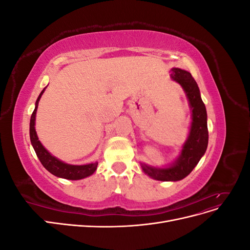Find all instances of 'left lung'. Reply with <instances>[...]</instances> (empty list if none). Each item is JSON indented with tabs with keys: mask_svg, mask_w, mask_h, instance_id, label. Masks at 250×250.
I'll return each instance as SVG.
<instances>
[{
	"mask_svg": "<svg viewBox=\"0 0 250 250\" xmlns=\"http://www.w3.org/2000/svg\"><path fill=\"white\" fill-rule=\"evenodd\" d=\"M171 77L183 86L192 108V125L188 138L181 150L178 160L169 168H152L143 165V170L150 177L163 181H177L190 174L206 153L208 143L207 109L199 87L192 75L181 69L174 67Z\"/></svg>",
	"mask_w": 250,
	"mask_h": 250,
	"instance_id": "obj_1",
	"label": "left lung"
}]
</instances>
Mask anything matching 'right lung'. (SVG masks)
Instances as JSON below:
<instances>
[{"mask_svg": "<svg viewBox=\"0 0 250 250\" xmlns=\"http://www.w3.org/2000/svg\"><path fill=\"white\" fill-rule=\"evenodd\" d=\"M44 88L42 90L39 98H37L35 103V108L31 115V119H30V140H31V144L34 148L35 153L41 161L42 165L46 168L53 175L57 177H62L65 179L71 180H78L84 177H87L96 171L98 163L88 164V165H82V166H74V165H67L62 162L57 160L56 157L51 155L48 151L44 149V147L42 145V143L39 141L37 134L35 131V115L36 109L39 106V101L43 93Z\"/></svg>", "mask_w": 250, "mask_h": 250, "instance_id": "add662e5", "label": "right lung"}]
</instances>
